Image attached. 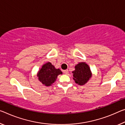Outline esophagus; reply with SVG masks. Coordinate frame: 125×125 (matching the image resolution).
I'll use <instances>...</instances> for the list:
<instances>
[{"label":"esophagus","instance_id":"esophagus-1","mask_svg":"<svg viewBox=\"0 0 125 125\" xmlns=\"http://www.w3.org/2000/svg\"><path fill=\"white\" fill-rule=\"evenodd\" d=\"M63 72H64V74H68V70H66L63 71Z\"/></svg>","mask_w":125,"mask_h":125}]
</instances>
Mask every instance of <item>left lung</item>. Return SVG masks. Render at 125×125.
Wrapping results in <instances>:
<instances>
[{"label": "left lung", "mask_w": 125, "mask_h": 125, "mask_svg": "<svg viewBox=\"0 0 125 125\" xmlns=\"http://www.w3.org/2000/svg\"><path fill=\"white\" fill-rule=\"evenodd\" d=\"M72 73L73 80L76 83L80 85L84 84L92 76L90 67L84 62L77 64L75 66V70Z\"/></svg>", "instance_id": "8db88e82"}]
</instances>
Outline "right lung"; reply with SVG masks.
I'll return each mask as SVG.
<instances>
[{
	"label": "right lung",
	"instance_id": "right-lung-1",
	"mask_svg": "<svg viewBox=\"0 0 125 125\" xmlns=\"http://www.w3.org/2000/svg\"><path fill=\"white\" fill-rule=\"evenodd\" d=\"M62 72L59 69L55 68L54 66L50 62L43 65L38 73V80L46 86H49L54 82L59 74Z\"/></svg>",
	"mask_w": 125,
	"mask_h": 125
}]
</instances>
